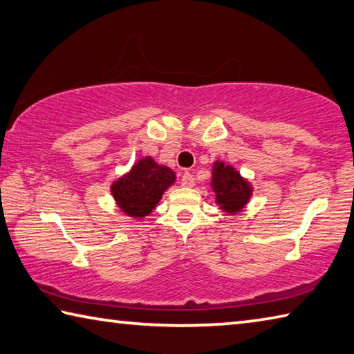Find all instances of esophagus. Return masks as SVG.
<instances>
[{
    "instance_id": "esophagus-1",
    "label": "esophagus",
    "mask_w": 354,
    "mask_h": 354,
    "mask_svg": "<svg viewBox=\"0 0 354 354\" xmlns=\"http://www.w3.org/2000/svg\"><path fill=\"white\" fill-rule=\"evenodd\" d=\"M181 185H183V187H194V185H195L194 175H192V173H189V171H185L183 178H181Z\"/></svg>"
}]
</instances>
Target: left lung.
Listing matches in <instances>:
<instances>
[{
	"label": "left lung",
	"instance_id": "1",
	"mask_svg": "<svg viewBox=\"0 0 354 354\" xmlns=\"http://www.w3.org/2000/svg\"><path fill=\"white\" fill-rule=\"evenodd\" d=\"M210 187L215 194V204L229 215H236L252 198L254 187L234 165L215 160L212 165Z\"/></svg>",
	"mask_w": 354,
	"mask_h": 354
}]
</instances>
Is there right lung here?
<instances>
[{"label":"right lung","mask_w":354,"mask_h":354,"mask_svg":"<svg viewBox=\"0 0 354 354\" xmlns=\"http://www.w3.org/2000/svg\"><path fill=\"white\" fill-rule=\"evenodd\" d=\"M175 183L176 173L170 167L156 162L151 156H144L114 179L110 190L122 214L142 220L156 209L164 192Z\"/></svg>","instance_id":"right-lung-1"}]
</instances>
